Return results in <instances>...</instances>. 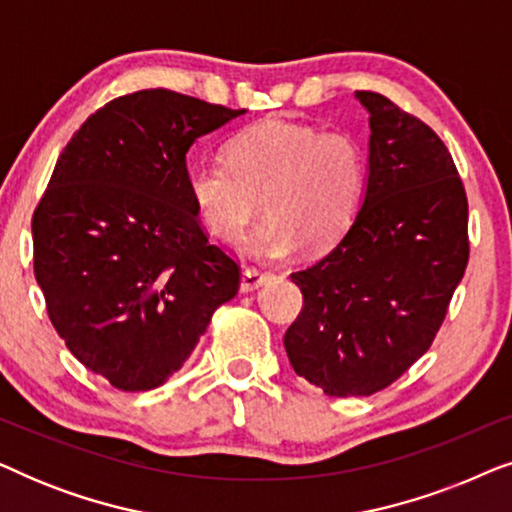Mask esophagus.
I'll use <instances>...</instances> for the list:
<instances>
[{"label": "esophagus", "mask_w": 512, "mask_h": 512, "mask_svg": "<svg viewBox=\"0 0 512 512\" xmlns=\"http://www.w3.org/2000/svg\"><path fill=\"white\" fill-rule=\"evenodd\" d=\"M270 279H272L270 272H261V270L249 268V270H244V272H242V279H240V291H242V293H251V291L261 289V286L268 284Z\"/></svg>", "instance_id": "34e87169"}]
</instances>
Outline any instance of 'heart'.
Wrapping results in <instances>:
<instances>
[{
  "instance_id": "obj_1",
  "label": "heart",
  "mask_w": 512,
  "mask_h": 512,
  "mask_svg": "<svg viewBox=\"0 0 512 512\" xmlns=\"http://www.w3.org/2000/svg\"><path fill=\"white\" fill-rule=\"evenodd\" d=\"M366 188V151L352 132L265 118L230 139L226 165L188 170L200 219L237 244L258 209L268 221L249 237L261 261H282L305 244L326 251L345 235Z\"/></svg>"
}]
</instances>
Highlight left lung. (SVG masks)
I'll list each match as a JSON object with an SVG mask.
<instances>
[{
  "instance_id": "8db88e82",
  "label": "left lung",
  "mask_w": 512,
  "mask_h": 512,
  "mask_svg": "<svg viewBox=\"0 0 512 512\" xmlns=\"http://www.w3.org/2000/svg\"><path fill=\"white\" fill-rule=\"evenodd\" d=\"M368 111V179L338 244L291 279L303 312L284 335L293 370L328 396L398 380L443 324L468 263V202L450 151L380 93Z\"/></svg>"
}]
</instances>
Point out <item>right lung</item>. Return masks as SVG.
Masks as SVG:
<instances>
[{
    "instance_id": "obj_1",
    "label": "right lung",
    "mask_w": 512,
    "mask_h": 512,
    "mask_svg": "<svg viewBox=\"0 0 512 512\" xmlns=\"http://www.w3.org/2000/svg\"><path fill=\"white\" fill-rule=\"evenodd\" d=\"M244 109L139 90L97 109L55 163L32 219L34 277L76 359L123 391L165 384L240 286L207 240L186 153Z\"/></svg>"
}]
</instances>
